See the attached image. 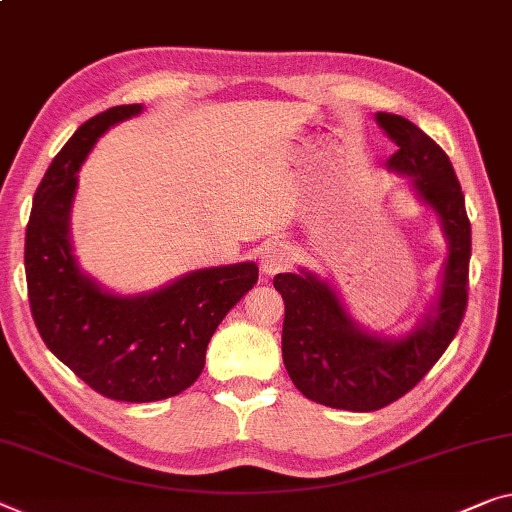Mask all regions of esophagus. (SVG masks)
I'll use <instances>...</instances> for the list:
<instances>
[{"instance_id":"1","label":"esophagus","mask_w":512,"mask_h":512,"mask_svg":"<svg viewBox=\"0 0 512 512\" xmlns=\"http://www.w3.org/2000/svg\"><path fill=\"white\" fill-rule=\"evenodd\" d=\"M295 263V254L293 249L283 242H267L261 249V267L265 274H277V272H286L290 265Z\"/></svg>"}]
</instances>
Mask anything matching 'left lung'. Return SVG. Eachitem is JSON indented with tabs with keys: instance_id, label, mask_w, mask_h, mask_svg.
I'll use <instances>...</instances> for the list:
<instances>
[{
	"instance_id": "1",
	"label": "left lung",
	"mask_w": 512,
	"mask_h": 512,
	"mask_svg": "<svg viewBox=\"0 0 512 512\" xmlns=\"http://www.w3.org/2000/svg\"><path fill=\"white\" fill-rule=\"evenodd\" d=\"M375 121L398 146L387 169L410 176L414 192L442 222L448 258L437 304L407 336L384 338L361 329L316 274L274 277L286 304L281 352L290 380L313 403L350 412L382 410L412 391L451 345L467 311L471 224L453 164L403 116L380 112Z\"/></svg>"
}]
</instances>
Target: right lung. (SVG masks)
Listing matches in <instances>:
<instances>
[{"mask_svg": "<svg viewBox=\"0 0 512 512\" xmlns=\"http://www.w3.org/2000/svg\"><path fill=\"white\" fill-rule=\"evenodd\" d=\"M139 112L141 105H119L77 128L38 185L25 238L38 334L93 391L123 403H153L192 387L219 322L258 281L256 263H238L121 297L77 267L68 235L77 171L100 135Z\"/></svg>", "mask_w": 512, "mask_h": 512, "instance_id": "1", "label": "right lung"}]
</instances>
